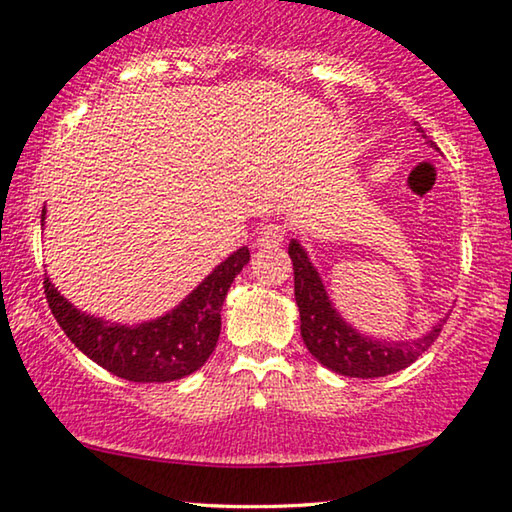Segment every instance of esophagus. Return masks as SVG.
<instances>
[{
  "instance_id": "1",
  "label": "esophagus",
  "mask_w": 512,
  "mask_h": 512,
  "mask_svg": "<svg viewBox=\"0 0 512 512\" xmlns=\"http://www.w3.org/2000/svg\"><path fill=\"white\" fill-rule=\"evenodd\" d=\"M285 234H287L285 225H280V222H266V225H264L262 229H259L257 246H259V248L278 246V243L285 239Z\"/></svg>"
}]
</instances>
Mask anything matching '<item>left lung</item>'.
Masks as SVG:
<instances>
[{
	"label": "left lung",
	"instance_id": "left-lung-1",
	"mask_svg": "<svg viewBox=\"0 0 512 512\" xmlns=\"http://www.w3.org/2000/svg\"><path fill=\"white\" fill-rule=\"evenodd\" d=\"M424 134L422 127H417ZM287 253L294 266V299L301 315V338L306 348L322 366L350 378H380L406 369L429 350L441 334L445 320L429 331L427 336L410 343L373 341L357 334L348 322L338 318L331 308L329 297L313 264L297 241L290 243Z\"/></svg>",
	"mask_w": 512,
	"mask_h": 512
}]
</instances>
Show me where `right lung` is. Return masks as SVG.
I'll return each instance as SVG.
<instances>
[{"instance_id": "obj_1", "label": "right lung", "mask_w": 512, "mask_h": 512, "mask_svg": "<svg viewBox=\"0 0 512 512\" xmlns=\"http://www.w3.org/2000/svg\"><path fill=\"white\" fill-rule=\"evenodd\" d=\"M248 259L250 250L239 248L181 306L139 327L106 325L76 311L48 278H43V292L57 325L92 362L132 383H169L190 376L211 357L220 336V311L227 290Z\"/></svg>"}]
</instances>
